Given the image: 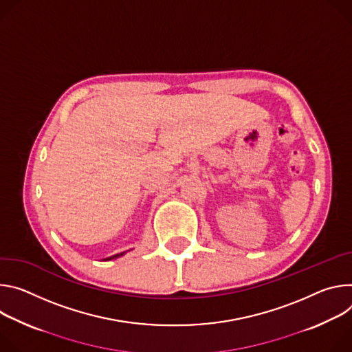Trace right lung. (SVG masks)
I'll return each mask as SVG.
<instances>
[{"mask_svg": "<svg viewBox=\"0 0 352 352\" xmlns=\"http://www.w3.org/2000/svg\"><path fill=\"white\" fill-rule=\"evenodd\" d=\"M126 252H122V253H117V254H114V256H110V257H106V258H103V260H113V258H117V257H120V256H123Z\"/></svg>", "mask_w": 352, "mask_h": 352, "instance_id": "1", "label": "right lung"}]
</instances>
